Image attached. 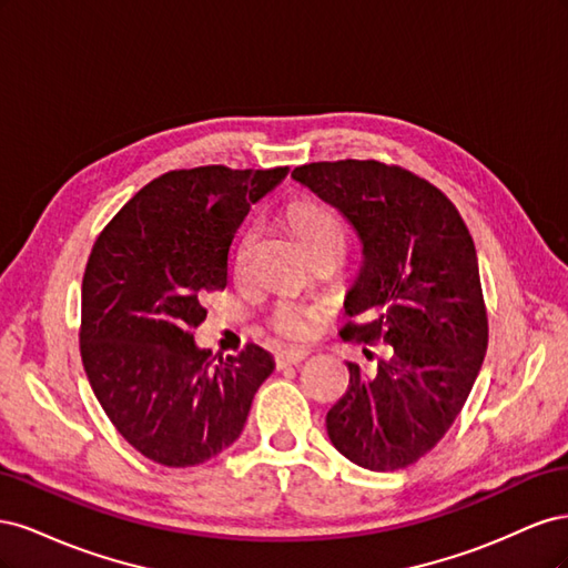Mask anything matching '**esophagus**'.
I'll use <instances>...</instances> for the list:
<instances>
[{
  "label": "esophagus",
  "instance_id": "1",
  "mask_svg": "<svg viewBox=\"0 0 568 568\" xmlns=\"http://www.w3.org/2000/svg\"><path fill=\"white\" fill-rule=\"evenodd\" d=\"M305 351L301 348H286V351H280L277 355H274V359H277V367H288V365H298L305 359Z\"/></svg>",
  "mask_w": 568,
  "mask_h": 568
}]
</instances>
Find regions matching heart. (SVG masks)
I'll list each match as a JSON object with an SVG mask.
<instances>
[{
	"mask_svg": "<svg viewBox=\"0 0 568 568\" xmlns=\"http://www.w3.org/2000/svg\"><path fill=\"white\" fill-rule=\"evenodd\" d=\"M288 220L307 255L322 251L343 255V248H346V227H343V220L329 205L317 201H298L291 205ZM313 322L315 315L296 303H280L272 313L274 329L291 341H305L311 336Z\"/></svg>",
	"mask_w": 568,
	"mask_h": 568,
	"instance_id": "b5f03b06",
	"label": "heart"
}]
</instances>
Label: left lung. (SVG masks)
<instances>
[{
	"label": "left lung",
	"instance_id": "1",
	"mask_svg": "<svg viewBox=\"0 0 568 568\" xmlns=\"http://www.w3.org/2000/svg\"><path fill=\"white\" fill-rule=\"evenodd\" d=\"M291 178L359 239L363 263L343 307L365 322H348L341 336L390 346L374 374L348 363V390L326 412V434L357 467L405 469L453 426L484 365L488 317L471 234L440 189L403 168L311 163Z\"/></svg>",
	"mask_w": 568,
	"mask_h": 568
}]
</instances>
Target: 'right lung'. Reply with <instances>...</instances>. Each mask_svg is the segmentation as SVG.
<instances>
[{"mask_svg":"<svg viewBox=\"0 0 568 568\" xmlns=\"http://www.w3.org/2000/svg\"><path fill=\"white\" fill-rule=\"evenodd\" d=\"M286 173L173 170L134 194L90 253L84 372L118 434L163 467H194L230 448L274 369L255 343L213 363L192 329L205 320V291L227 286L230 244L251 205Z\"/></svg>","mask_w":568,"mask_h":568,"instance_id":"add662e5","label":"right lung"}]
</instances>
